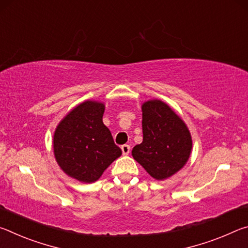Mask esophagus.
Returning a JSON list of instances; mask_svg holds the SVG:
<instances>
[{
    "mask_svg": "<svg viewBox=\"0 0 248 248\" xmlns=\"http://www.w3.org/2000/svg\"><path fill=\"white\" fill-rule=\"evenodd\" d=\"M121 151H123L124 155H128L130 153V145H128V144L123 145L121 146Z\"/></svg>",
    "mask_w": 248,
    "mask_h": 248,
    "instance_id": "1",
    "label": "esophagus"
}]
</instances>
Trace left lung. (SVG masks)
Segmentation results:
<instances>
[{
  "mask_svg": "<svg viewBox=\"0 0 248 248\" xmlns=\"http://www.w3.org/2000/svg\"><path fill=\"white\" fill-rule=\"evenodd\" d=\"M141 108L143 141L132 149V156L151 177L167 179L182 170L190 157V131L162 100H146Z\"/></svg>",
  "mask_w": 248,
  "mask_h": 248,
  "instance_id": "1",
  "label": "left lung"
}]
</instances>
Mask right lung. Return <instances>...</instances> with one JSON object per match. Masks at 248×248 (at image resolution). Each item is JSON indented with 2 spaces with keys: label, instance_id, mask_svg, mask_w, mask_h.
Wrapping results in <instances>:
<instances>
[{
  "label": "right lung",
  "instance_id": "1",
  "mask_svg": "<svg viewBox=\"0 0 248 248\" xmlns=\"http://www.w3.org/2000/svg\"><path fill=\"white\" fill-rule=\"evenodd\" d=\"M105 104L85 100L66 114L53 133V154L60 169L81 183H94L123 152L103 124Z\"/></svg>",
  "mask_w": 248,
  "mask_h": 248
}]
</instances>
